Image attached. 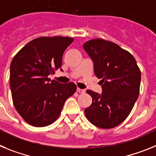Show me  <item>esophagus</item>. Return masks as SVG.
<instances>
[{"mask_svg": "<svg viewBox=\"0 0 156 156\" xmlns=\"http://www.w3.org/2000/svg\"><path fill=\"white\" fill-rule=\"evenodd\" d=\"M77 92L79 93H85V89H80V88H78V89H77Z\"/></svg>", "mask_w": 156, "mask_h": 156, "instance_id": "obj_1", "label": "esophagus"}]
</instances>
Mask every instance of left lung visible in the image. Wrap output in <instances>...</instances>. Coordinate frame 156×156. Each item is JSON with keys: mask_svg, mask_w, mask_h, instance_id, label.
Here are the masks:
<instances>
[{"mask_svg": "<svg viewBox=\"0 0 156 156\" xmlns=\"http://www.w3.org/2000/svg\"><path fill=\"white\" fill-rule=\"evenodd\" d=\"M84 49L93 59L95 75L101 78L102 93L87 90L93 99L85 115L93 125L111 129L129 115L140 93L141 74L136 59L115 43L97 38L88 41Z\"/></svg>", "mask_w": 156, "mask_h": 156, "instance_id": "left-lung-1", "label": "left lung"}]
</instances>
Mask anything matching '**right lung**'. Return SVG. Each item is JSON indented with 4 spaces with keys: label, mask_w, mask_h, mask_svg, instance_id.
Here are the masks:
<instances>
[{
    "label": "right lung",
    "mask_w": 156,
    "mask_h": 156,
    "mask_svg": "<svg viewBox=\"0 0 156 156\" xmlns=\"http://www.w3.org/2000/svg\"><path fill=\"white\" fill-rule=\"evenodd\" d=\"M73 41L72 37L61 36L37 37L13 58L10 66L12 101L30 125L43 127L53 123L66 100L76 91L73 82L62 84L48 78L62 67L63 52Z\"/></svg>",
    "instance_id": "right-lung-1"
}]
</instances>
